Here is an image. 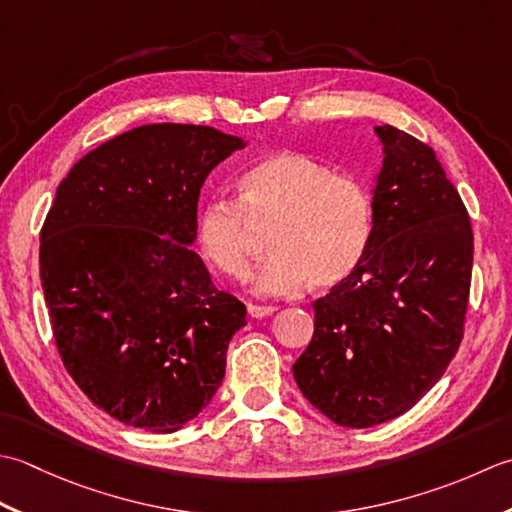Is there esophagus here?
I'll list each match as a JSON object with an SVG mask.
<instances>
[{"label": "esophagus", "mask_w": 512, "mask_h": 512, "mask_svg": "<svg viewBox=\"0 0 512 512\" xmlns=\"http://www.w3.org/2000/svg\"><path fill=\"white\" fill-rule=\"evenodd\" d=\"M276 311V307L271 305H247V314L252 318H267Z\"/></svg>", "instance_id": "esophagus-1"}]
</instances>
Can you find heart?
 Here are the masks:
<instances>
[{
  "label": "heart",
  "mask_w": 512,
  "mask_h": 512,
  "mask_svg": "<svg viewBox=\"0 0 512 512\" xmlns=\"http://www.w3.org/2000/svg\"><path fill=\"white\" fill-rule=\"evenodd\" d=\"M271 223L269 256L254 276L265 296L322 291L360 267L373 236V198L360 179L300 152H274L241 174L238 203L207 201L196 216V243L218 274L245 280L252 258L249 223Z\"/></svg>",
  "instance_id": "heart-1"
}]
</instances>
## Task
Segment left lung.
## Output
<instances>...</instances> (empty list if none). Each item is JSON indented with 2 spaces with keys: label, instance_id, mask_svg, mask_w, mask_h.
Wrapping results in <instances>:
<instances>
[{
  "label": "left lung",
  "instance_id": "obj_1",
  "mask_svg": "<svg viewBox=\"0 0 512 512\" xmlns=\"http://www.w3.org/2000/svg\"><path fill=\"white\" fill-rule=\"evenodd\" d=\"M384 161L360 267L314 302V338L294 364L331 422L367 429L406 413L460 349L473 271L466 207L429 145L375 128Z\"/></svg>",
  "mask_w": 512,
  "mask_h": 512
}]
</instances>
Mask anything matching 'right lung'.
Segmentation results:
<instances>
[{"mask_svg":"<svg viewBox=\"0 0 512 512\" xmlns=\"http://www.w3.org/2000/svg\"><path fill=\"white\" fill-rule=\"evenodd\" d=\"M241 148L207 125H141L57 187L39 236L52 336L77 387L123 424L174 433L221 387L247 309L187 245L205 179Z\"/></svg>","mask_w":512,"mask_h":512,"instance_id":"right-lung-1","label":"right lung"}]
</instances>
